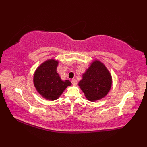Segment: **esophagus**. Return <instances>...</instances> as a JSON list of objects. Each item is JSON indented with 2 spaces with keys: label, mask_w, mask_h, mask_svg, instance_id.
I'll list each match as a JSON object with an SVG mask.
<instances>
[{
  "label": "esophagus",
  "mask_w": 147,
  "mask_h": 147,
  "mask_svg": "<svg viewBox=\"0 0 147 147\" xmlns=\"http://www.w3.org/2000/svg\"><path fill=\"white\" fill-rule=\"evenodd\" d=\"M71 83H72V84H73V85H77V83H78V82H77V80H75V79H74V80H73L71 81Z\"/></svg>",
  "instance_id": "1"
}]
</instances>
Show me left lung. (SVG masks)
<instances>
[{
    "label": "left lung",
    "mask_w": 147,
    "mask_h": 147,
    "mask_svg": "<svg viewBox=\"0 0 147 147\" xmlns=\"http://www.w3.org/2000/svg\"><path fill=\"white\" fill-rule=\"evenodd\" d=\"M112 83L110 72L102 62L93 61L83 74V78L78 85L91 102L100 100L107 95Z\"/></svg>",
    "instance_id": "1"
}]
</instances>
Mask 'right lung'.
<instances>
[{"mask_svg":"<svg viewBox=\"0 0 147 147\" xmlns=\"http://www.w3.org/2000/svg\"><path fill=\"white\" fill-rule=\"evenodd\" d=\"M59 61L51 59L37 67L33 76V83L42 97L49 100L59 98L67 86L71 85L69 80H62L57 73Z\"/></svg>","mask_w":147,"mask_h":147,"instance_id":"obj_1","label":"right lung"}]
</instances>
